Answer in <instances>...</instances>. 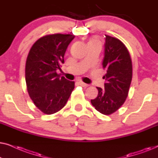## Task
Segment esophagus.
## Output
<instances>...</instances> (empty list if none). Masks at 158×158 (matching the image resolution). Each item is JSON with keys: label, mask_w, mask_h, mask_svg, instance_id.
Listing matches in <instances>:
<instances>
[{"label": "esophagus", "mask_w": 158, "mask_h": 158, "mask_svg": "<svg viewBox=\"0 0 158 158\" xmlns=\"http://www.w3.org/2000/svg\"><path fill=\"white\" fill-rule=\"evenodd\" d=\"M79 84L82 86V87H84V88L88 87V86L89 85H88V84H86V83H83V82H82V81H80V82H79Z\"/></svg>", "instance_id": "1"}]
</instances>
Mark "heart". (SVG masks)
Here are the masks:
<instances>
[{
  "mask_svg": "<svg viewBox=\"0 0 158 158\" xmlns=\"http://www.w3.org/2000/svg\"><path fill=\"white\" fill-rule=\"evenodd\" d=\"M91 42H97V41H96V40H90V42H89V43H91Z\"/></svg>",
  "mask_w": 158,
  "mask_h": 158,
  "instance_id": "1",
  "label": "heart"
}]
</instances>
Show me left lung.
Listing matches in <instances>:
<instances>
[{
  "mask_svg": "<svg viewBox=\"0 0 158 158\" xmlns=\"http://www.w3.org/2000/svg\"><path fill=\"white\" fill-rule=\"evenodd\" d=\"M104 47V89L97 87L98 96L90 102L100 113L110 115L117 111L127 98L132 78V63L127 47L118 39L106 35Z\"/></svg>",
  "mask_w": 158,
  "mask_h": 158,
  "instance_id": "obj_1",
  "label": "left lung"
}]
</instances>
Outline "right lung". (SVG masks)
Segmentation results:
<instances>
[{"label": "right lung", "mask_w": 158, "mask_h": 158, "mask_svg": "<svg viewBox=\"0 0 158 158\" xmlns=\"http://www.w3.org/2000/svg\"><path fill=\"white\" fill-rule=\"evenodd\" d=\"M73 34H49L32 45L25 68L26 83L34 105L45 114H52L65 106L75 88V82L57 73L64 63Z\"/></svg>", "instance_id": "add662e5"}]
</instances>
